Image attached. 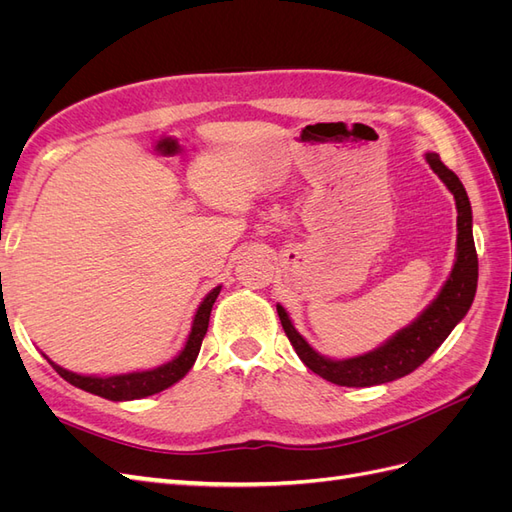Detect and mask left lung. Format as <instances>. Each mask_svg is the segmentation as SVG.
Wrapping results in <instances>:
<instances>
[{"label": "left lung", "instance_id": "1", "mask_svg": "<svg viewBox=\"0 0 512 512\" xmlns=\"http://www.w3.org/2000/svg\"><path fill=\"white\" fill-rule=\"evenodd\" d=\"M427 162L453 192L457 205V260L446 284L433 303L418 316L410 327L401 329L389 342L374 352L354 356L346 361H331L320 356L292 327V322L282 305H277V316L297 350L299 359L318 374L339 386H376L404 378L416 367H421L436 352L444 339L451 335L457 322L468 314L474 301L478 282V256L472 237V207L466 188L451 168H446L438 153H427Z\"/></svg>", "mask_w": 512, "mask_h": 512}]
</instances>
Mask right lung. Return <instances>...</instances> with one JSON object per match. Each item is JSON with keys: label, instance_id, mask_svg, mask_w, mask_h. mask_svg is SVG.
Wrapping results in <instances>:
<instances>
[{"label": "right lung", "instance_id": "obj_1", "mask_svg": "<svg viewBox=\"0 0 512 512\" xmlns=\"http://www.w3.org/2000/svg\"><path fill=\"white\" fill-rule=\"evenodd\" d=\"M222 286L213 288L205 301L200 303L198 312L194 316L192 322V331L188 342H185V348L179 352V356H175L173 361L156 367V369H149V371H134V374H123V376H111V378H94V376H79V374H72V371L64 369L55 365L53 361H49L57 374L68 380L70 384L79 386V389L87 391V393H94L98 397L104 399H111V401H128V399H143L149 395H156L168 386H173L175 382H179L188 371L192 369L196 356L200 352V346H203V339L207 335L209 329V316H211V307L218 299Z\"/></svg>", "mask_w": 512, "mask_h": 512}]
</instances>
